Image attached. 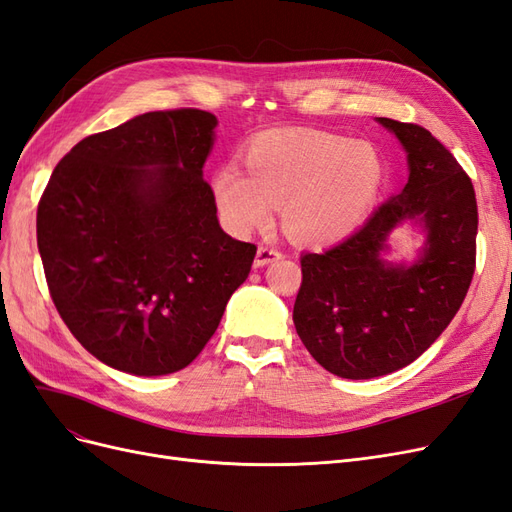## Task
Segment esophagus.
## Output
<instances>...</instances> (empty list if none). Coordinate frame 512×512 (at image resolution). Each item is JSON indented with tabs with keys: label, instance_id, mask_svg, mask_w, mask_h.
Listing matches in <instances>:
<instances>
[{
	"label": "esophagus",
	"instance_id": "1",
	"mask_svg": "<svg viewBox=\"0 0 512 512\" xmlns=\"http://www.w3.org/2000/svg\"><path fill=\"white\" fill-rule=\"evenodd\" d=\"M282 258V250L280 247H275L273 243H260L258 245V252H256V267H265L273 260H280Z\"/></svg>",
	"mask_w": 512,
	"mask_h": 512
}]
</instances>
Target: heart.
I'll return each instance as SVG.
<instances>
[{"label": "heart", "instance_id": "heart-1", "mask_svg": "<svg viewBox=\"0 0 512 512\" xmlns=\"http://www.w3.org/2000/svg\"><path fill=\"white\" fill-rule=\"evenodd\" d=\"M245 173L226 164L211 188L224 222L237 232L265 226L282 205L288 235L307 245L342 241L374 211L386 162L369 143L322 130H269L243 151Z\"/></svg>", "mask_w": 512, "mask_h": 512}]
</instances>
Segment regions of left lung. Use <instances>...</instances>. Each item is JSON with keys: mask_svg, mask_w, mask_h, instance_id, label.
Masks as SVG:
<instances>
[{"mask_svg": "<svg viewBox=\"0 0 512 512\" xmlns=\"http://www.w3.org/2000/svg\"><path fill=\"white\" fill-rule=\"evenodd\" d=\"M408 151L406 188L342 243L301 256L292 320L303 346L339 378L369 380L416 361L448 327L476 269L478 207L472 179L436 136L416 123L378 119ZM404 219L428 230L412 268L379 258Z\"/></svg>", "mask_w": 512, "mask_h": 512, "instance_id": "left-lung-1", "label": "left lung"}]
</instances>
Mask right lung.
Returning <instances> with one entry per match:
<instances>
[{
    "mask_svg": "<svg viewBox=\"0 0 512 512\" xmlns=\"http://www.w3.org/2000/svg\"><path fill=\"white\" fill-rule=\"evenodd\" d=\"M218 119L138 115L76 143L38 203L51 299L83 348L119 371L190 365L252 269L254 243L220 228L203 164Z\"/></svg>",
    "mask_w": 512,
    "mask_h": 512,
    "instance_id": "add662e5",
    "label": "right lung"
}]
</instances>
